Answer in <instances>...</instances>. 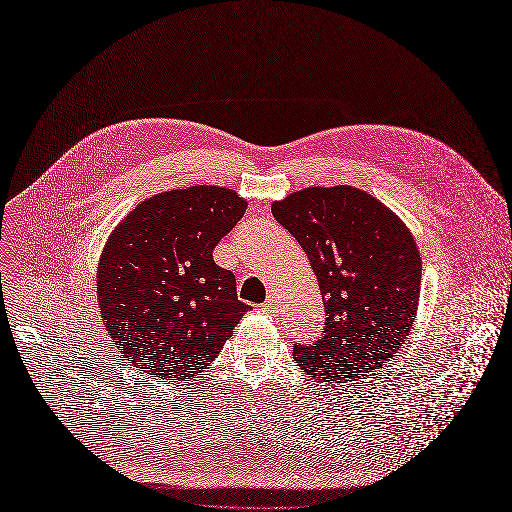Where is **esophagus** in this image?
Returning a JSON list of instances; mask_svg holds the SVG:
<instances>
[{"label":"esophagus","mask_w":512,"mask_h":512,"mask_svg":"<svg viewBox=\"0 0 512 512\" xmlns=\"http://www.w3.org/2000/svg\"><path fill=\"white\" fill-rule=\"evenodd\" d=\"M263 308H265L267 312H275V310H277V300H275V296H269L267 302L263 304Z\"/></svg>","instance_id":"1"}]
</instances>
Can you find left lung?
I'll list each match as a JSON object with an SVG mask.
<instances>
[{"instance_id":"1","label":"left lung","mask_w":512,"mask_h":512,"mask_svg":"<svg viewBox=\"0 0 512 512\" xmlns=\"http://www.w3.org/2000/svg\"><path fill=\"white\" fill-rule=\"evenodd\" d=\"M306 251L326 310L324 336L296 344L298 367L336 385L383 369L417 316L421 255L401 218L354 186H310L271 204Z\"/></svg>"}]
</instances>
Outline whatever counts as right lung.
<instances>
[{"instance_id": "add662e5", "label": "right lung", "mask_w": 512, "mask_h": 512, "mask_svg": "<svg viewBox=\"0 0 512 512\" xmlns=\"http://www.w3.org/2000/svg\"><path fill=\"white\" fill-rule=\"evenodd\" d=\"M247 210L223 186H190L139 202L109 235L97 302L121 358L156 379L196 377L251 306L212 251Z\"/></svg>"}]
</instances>
